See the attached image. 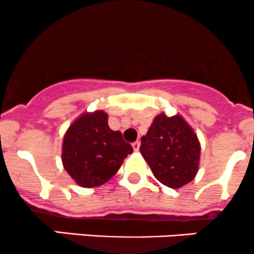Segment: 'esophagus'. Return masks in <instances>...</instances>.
I'll return each instance as SVG.
<instances>
[{
  "instance_id": "esophagus-1",
  "label": "esophagus",
  "mask_w": 254,
  "mask_h": 254,
  "mask_svg": "<svg viewBox=\"0 0 254 254\" xmlns=\"http://www.w3.org/2000/svg\"><path fill=\"white\" fill-rule=\"evenodd\" d=\"M132 147H133V150L135 151V152H138L139 149H140V141L136 140L135 142H133V144H132Z\"/></svg>"
}]
</instances>
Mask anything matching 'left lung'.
I'll list each match as a JSON object with an SVG mask.
<instances>
[{
  "instance_id": "1",
  "label": "left lung",
  "mask_w": 254,
  "mask_h": 254,
  "mask_svg": "<svg viewBox=\"0 0 254 254\" xmlns=\"http://www.w3.org/2000/svg\"><path fill=\"white\" fill-rule=\"evenodd\" d=\"M140 152L155 178L170 189L185 186L198 173L200 142L180 115L156 116L141 138Z\"/></svg>"
}]
</instances>
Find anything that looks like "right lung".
I'll use <instances>...</instances> for the list:
<instances>
[{"mask_svg":"<svg viewBox=\"0 0 254 254\" xmlns=\"http://www.w3.org/2000/svg\"><path fill=\"white\" fill-rule=\"evenodd\" d=\"M132 146L108 126L103 110L84 113L70 125L62 144V163L79 186H101L113 178Z\"/></svg>","mask_w":254,"mask_h":254,"instance_id":"add662e5","label":"right lung"}]
</instances>
